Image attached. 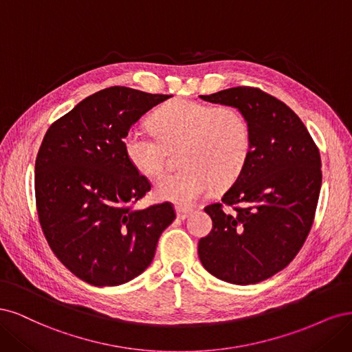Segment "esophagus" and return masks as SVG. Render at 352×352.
<instances>
[{
	"label": "esophagus",
	"mask_w": 352,
	"mask_h": 352,
	"mask_svg": "<svg viewBox=\"0 0 352 352\" xmlns=\"http://www.w3.org/2000/svg\"><path fill=\"white\" fill-rule=\"evenodd\" d=\"M177 218L178 219H186L188 214L191 213V209H186V208H179V206H177Z\"/></svg>",
	"instance_id": "obj_1"
}]
</instances>
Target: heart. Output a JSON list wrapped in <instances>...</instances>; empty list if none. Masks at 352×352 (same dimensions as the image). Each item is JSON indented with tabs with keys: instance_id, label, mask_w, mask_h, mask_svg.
<instances>
[{
	"instance_id": "obj_1",
	"label": "heart",
	"mask_w": 352,
	"mask_h": 352,
	"mask_svg": "<svg viewBox=\"0 0 352 352\" xmlns=\"http://www.w3.org/2000/svg\"><path fill=\"white\" fill-rule=\"evenodd\" d=\"M153 130L133 127L124 135L129 162L146 177L166 166L168 147L184 143V168L157 179V199L191 206L213 187L241 174L252 151L250 122L234 107H214L195 99H175L152 117Z\"/></svg>"
}]
</instances>
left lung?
Segmentation results:
<instances>
[{"label": "left lung", "instance_id": "left-lung-1", "mask_svg": "<svg viewBox=\"0 0 352 352\" xmlns=\"http://www.w3.org/2000/svg\"><path fill=\"white\" fill-rule=\"evenodd\" d=\"M200 98L238 108L252 129L241 174L221 203L205 208L213 228L199 241L200 262L221 280L257 283L287 267L311 230L322 187L320 153L296 112L263 90L238 86Z\"/></svg>", "mask_w": 352, "mask_h": 352}]
</instances>
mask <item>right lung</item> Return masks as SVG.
Here are the masks:
<instances>
[{
	"label": "right lung",
	"mask_w": 352,
	"mask_h": 352,
	"mask_svg": "<svg viewBox=\"0 0 352 352\" xmlns=\"http://www.w3.org/2000/svg\"><path fill=\"white\" fill-rule=\"evenodd\" d=\"M171 95L112 86L54 121L35 162L42 232L56 258L95 287L126 283L152 263L173 203L133 209L151 190L124 152V135Z\"/></svg>",
	"instance_id": "add662e5"
}]
</instances>
